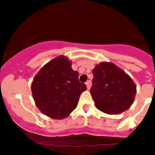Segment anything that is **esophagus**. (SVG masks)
I'll return each instance as SVG.
<instances>
[{"label": "esophagus", "instance_id": "esophagus-1", "mask_svg": "<svg viewBox=\"0 0 155 155\" xmlns=\"http://www.w3.org/2000/svg\"><path fill=\"white\" fill-rule=\"evenodd\" d=\"M86 85H87V89L89 90L90 88H91V80H87V83H86Z\"/></svg>", "mask_w": 155, "mask_h": 155}]
</instances>
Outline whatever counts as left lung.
Segmentation results:
<instances>
[{"label": "left lung", "mask_w": 155, "mask_h": 155, "mask_svg": "<svg viewBox=\"0 0 155 155\" xmlns=\"http://www.w3.org/2000/svg\"><path fill=\"white\" fill-rule=\"evenodd\" d=\"M92 72L91 94L98 110L107 114H118L132 106L136 87L123 70L113 63L102 62Z\"/></svg>", "instance_id": "obj_1"}]
</instances>
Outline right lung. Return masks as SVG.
Masks as SVG:
<instances>
[{
  "label": "right lung",
  "instance_id": "add662e5",
  "mask_svg": "<svg viewBox=\"0 0 155 155\" xmlns=\"http://www.w3.org/2000/svg\"><path fill=\"white\" fill-rule=\"evenodd\" d=\"M85 90V84L79 81L78 71L72 70L71 61L64 56L45 64L31 84L38 109L53 119H63L69 115Z\"/></svg>",
  "mask_w": 155,
  "mask_h": 155
}]
</instances>
